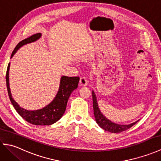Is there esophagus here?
<instances>
[{
    "instance_id": "obj_1",
    "label": "esophagus",
    "mask_w": 161,
    "mask_h": 161,
    "mask_svg": "<svg viewBox=\"0 0 161 161\" xmlns=\"http://www.w3.org/2000/svg\"><path fill=\"white\" fill-rule=\"evenodd\" d=\"M80 84L81 86H86L88 85V80L86 77H81L80 80Z\"/></svg>"
}]
</instances>
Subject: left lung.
I'll list each match as a JSON object with an SVG mask.
<instances>
[{
    "label": "left lung",
    "instance_id": "8db88e82",
    "mask_svg": "<svg viewBox=\"0 0 161 161\" xmlns=\"http://www.w3.org/2000/svg\"><path fill=\"white\" fill-rule=\"evenodd\" d=\"M92 96H93V112L95 121L97 123V125L100 126L102 129L105 130V131H107L111 133H120L126 131V130L129 129V128H131V126H133L136 124V123H137L138 122V120L129 125H119L111 122L102 114L100 109L99 108L96 95H95V93L93 91H92Z\"/></svg>",
    "mask_w": 161,
    "mask_h": 161
}]
</instances>
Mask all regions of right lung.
Segmentation results:
<instances>
[{"mask_svg":"<svg viewBox=\"0 0 161 161\" xmlns=\"http://www.w3.org/2000/svg\"><path fill=\"white\" fill-rule=\"evenodd\" d=\"M41 36H42V33H37L19 42L12 52L11 58L14 55L20 47H21L24 45H26V44L36 42L41 38ZM9 67L10 63L8 64L6 73L7 88H8L10 101H11L13 107H14L17 113L27 122L35 125H51L59 120L62 117L65 111H66L67 102L70 94L77 88L80 77L67 76L61 77L59 90H58L56 96L54 97L53 100L50 104L46 105L45 107L38 109V110L30 111L20 107L12 97L9 82Z\"/></svg>","mask_w":161,"mask_h":161,"instance_id":"right-lung-1","label":"right lung"}]
</instances>
